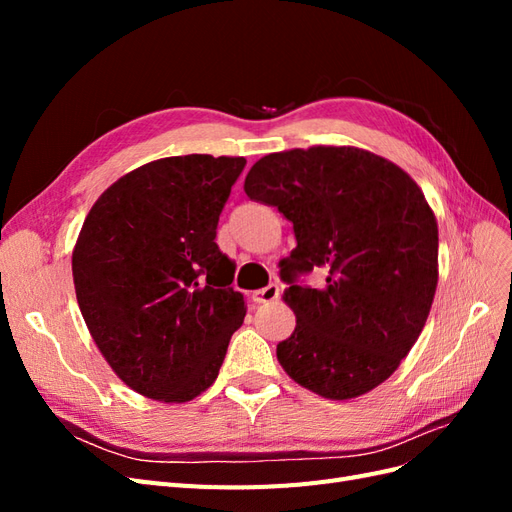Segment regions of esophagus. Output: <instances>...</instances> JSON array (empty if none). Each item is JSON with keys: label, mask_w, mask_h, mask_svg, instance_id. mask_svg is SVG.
Wrapping results in <instances>:
<instances>
[{"label": "esophagus", "mask_w": 512, "mask_h": 512, "mask_svg": "<svg viewBox=\"0 0 512 512\" xmlns=\"http://www.w3.org/2000/svg\"><path fill=\"white\" fill-rule=\"evenodd\" d=\"M277 297H280V286H277V284H269L267 288H260V290H256V292L252 294V299H254L256 303H271V301H275Z\"/></svg>", "instance_id": "34e87169"}]
</instances>
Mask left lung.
<instances>
[{"mask_svg":"<svg viewBox=\"0 0 512 512\" xmlns=\"http://www.w3.org/2000/svg\"><path fill=\"white\" fill-rule=\"evenodd\" d=\"M245 194L292 222L297 247L280 265L297 327L277 361L303 389L361 397L399 367L421 335L438 286V222L397 164L359 147L288 149L260 158ZM322 268V289L297 272Z\"/></svg>","mask_w":512,"mask_h":512,"instance_id":"8db88e82","label":"left lung"}]
</instances>
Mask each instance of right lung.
<instances>
[{
	"instance_id": "obj_1",
	"label": "right lung",
	"mask_w": 512,
	"mask_h": 512,
	"mask_svg": "<svg viewBox=\"0 0 512 512\" xmlns=\"http://www.w3.org/2000/svg\"><path fill=\"white\" fill-rule=\"evenodd\" d=\"M245 158L173 156L130 170L87 213L72 250L76 301L132 391L185 404L215 382L245 318L215 228Z\"/></svg>"
}]
</instances>
